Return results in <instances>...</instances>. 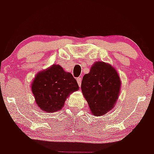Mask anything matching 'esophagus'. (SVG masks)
<instances>
[{"mask_svg": "<svg viewBox=\"0 0 154 154\" xmlns=\"http://www.w3.org/2000/svg\"><path fill=\"white\" fill-rule=\"evenodd\" d=\"M77 82H78V84H79V86H81V83H82V78L81 77H79V78H77Z\"/></svg>", "mask_w": 154, "mask_h": 154, "instance_id": "obj_1", "label": "esophagus"}]
</instances>
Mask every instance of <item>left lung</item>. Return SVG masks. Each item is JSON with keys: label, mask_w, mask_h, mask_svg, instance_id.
<instances>
[{"label": "left lung", "mask_w": 154, "mask_h": 154, "mask_svg": "<svg viewBox=\"0 0 154 154\" xmlns=\"http://www.w3.org/2000/svg\"><path fill=\"white\" fill-rule=\"evenodd\" d=\"M121 80L115 68L103 62H96L82 78L81 89L91 113L104 115L115 106L120 93Z\"/></svg>", "instance_id": "left-lung-1"}]
</instances>
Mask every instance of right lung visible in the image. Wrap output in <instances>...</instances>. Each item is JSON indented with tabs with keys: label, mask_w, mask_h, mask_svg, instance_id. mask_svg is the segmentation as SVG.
Segmentation results:
<instances>
[{
	"label": "right lung",
	"mask_w": 154,
	"mask_h": 154,
	"mask_svg": "<svg viewBox=\"0 0 154 154\" xmlns=\"http://www.w3.org/2000/svg\"><path fill=\"white\" fill-rule=\"evenodd\" d=\"M31 87L38 106L49 113L60 110L69 95L79 89L72 75L56 64L39 72Z\"/></svg>",
	"instance_id": "right-lung-1"
}]
</instances>
